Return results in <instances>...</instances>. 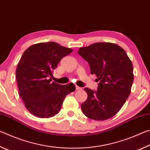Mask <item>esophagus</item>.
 Returning a JSON list of instances; mask_svg holds the SVG:
<instances>
[{
  "instance_id": "1",
  "label": "esophagus",
  "mask_w": 150,
  "mask_h": 150,
  "mask_svg": "<svg viewBox=\"0 0 150 150\" xmlns=\"http://www.w3.org/2000/svg\"><path fill=\"white\" fill-rule=\"evenodd\" d=\"M76 90L79 91V90H82V88L80 87H78V86H76Z\"/></svg>"
}]
</instances>
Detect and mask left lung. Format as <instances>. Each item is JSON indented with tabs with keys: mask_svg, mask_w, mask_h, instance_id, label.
<instances>
[{
	"mask_svg": "<svg viewBox=\"0 0 150 150\" xmlns=\"http://www.w3.org/2000/svg\"><path fill=\"white\" fill-rule=\"evenodd\" d=\"M78 54L88 63L91 74L99 82L96 91L84 88L88 96L81 110L93 120H107L120 110L130 95L132 63L125 51L112 43H95L79 48Z\"/></svg>",
	"mask_w": 150,
	"mask_h": 150,
	"instance_id": "left-lung-1",
	"label": "left lung"
}]
</instances>
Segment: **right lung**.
<instances>
[{"label":"right lung","mask_w":150,"mask_h":150,"mask_svg":"<svg viewBox=\"0 0 150 150\" xmlns=\"http://www.w3.org/2000/svg\"><path fill=\"white\" fill-rule=\"evenodd\" d=\"M72 52L71 48L50 42L32 45L22 54L16 77L19 95L33 115L50 118L57 115L65 96L75 90L71 83L64 85L51 83L60 60Z\"/></svg>","instance_id":"1"}]
</instances>
